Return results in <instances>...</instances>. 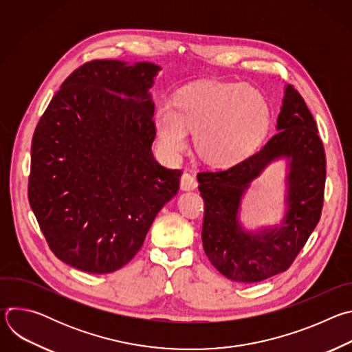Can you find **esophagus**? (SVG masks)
Masks as SVG:
<instances>
[{
    "instance_id": "1",
    "label": "esophagus",
    "mask_w": 352,
    "mask_h": 352,
    "mask_svg": "<svg viewBox=\"0 0 352 352\" xmlns=\"http://www.w3.org/2000/svg\"><path fill=\"white\" fill-rule=\"evenodd\" d=\"M197 186V181L192 174L185 173L181 177V189L182 190H193Z\"/></svg>"
}]
</instances>
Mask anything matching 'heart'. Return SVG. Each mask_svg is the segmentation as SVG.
<instances>
[{
    "label": "heart",
    "mask_w": 352,
    "mask_h": 352,
    "mask_svg": "<svg viewBox=\"0 0 352 352\" xmlns=\"http://www.w3.org/2000/svg\"><path fill=\"white\" fill-rule=\"evenodd\" d=\"M270 125L265 93L242 82L206 80L182 89L173 106L160 104L155 128L160 147L170 157L186 147L193 129L197 153L214 164H231L263 140Z\"/></svg>",
    "instance_id": "obj_1"
}]
</instances>
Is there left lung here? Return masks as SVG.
<instances>
[{
	"label": "left lung",
	"mask_w": 352,
	"mask_h": 352,
	"mask_svg": "<svg viewBox=\"0 0 352 352\" xmlns=\"http://www.w3.org/2000/svg\"><path fill=\"white\" fill-rule=\"evenodd\" d=\"M276 129L267 143L228 168L197 174L205 200L202 242L212 265L227 278L258 283L285 272L319 223L326 156L316 122L304 98L284 87ZM286 162L283 219L273 226L248 229L240 205L252 182L272 163Z\"/></svg>",
	"instance_id": "1"
}]
</instances>
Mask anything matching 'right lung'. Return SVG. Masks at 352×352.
<instances>
[{"mask_svg":"<svg viewBox=\"0 0 352 352\" xmlns=\"http://www.w3.org/2000/svg\"><path fill=\"white\" fill-rule=\"evenodd\" d=\"M162 68L94 60L74 71L40 118L32 140L29 202L50 249L91 274L125 266L162 208L179 189V170L153 156Z\"/></svg>","mask_w":352,"mask_h":352,"instance_id":"1","label":"right lung"}]
</instances>
